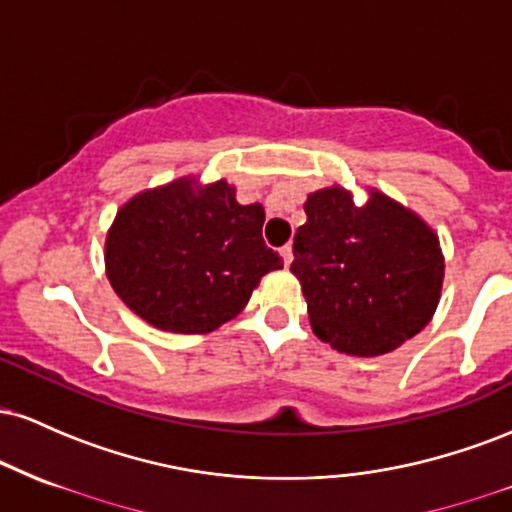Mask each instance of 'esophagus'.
Wrapping results in <instances>:
<instances>
[{
	"label": "esophagus",
	"instance_id": "esophagus-1",
	"mask_svg": "<svg viewBox=\"0 0 512 512\" xmlns=\"http://www.w3.org/2000/svg\"><path fill=\"white\" fill-rule=\"evenodd\" d=\"M279 252H281V257H284V264H286V267H289V264L293 262V245L286 243Z\"/></svg>",
	"mask_w": 512,
	"mask_h": 512
}]
</instances>
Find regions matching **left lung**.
<instances>
[{"mask_svg":"<svg viewBox=\"0 0 512 512\" xmlns=\"http://www.w3.org/2000/svg\"><path fill=\"white\" fill-rule=\"evenodd\" d=\"M293 238L313 332L351 356H383L419 334L436 313L445 257L419 214L383 192L366 204L344 187L310 192Z\"/></svg>","mask_w":512,"mask_h":512,"instance_id":"left-lung-1","label":"left lung"}]
</instances>
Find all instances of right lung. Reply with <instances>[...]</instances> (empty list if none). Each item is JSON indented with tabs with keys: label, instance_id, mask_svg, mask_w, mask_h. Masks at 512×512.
Wrapping results in <instances>:
<instances>
[{
	"label": "right lung",
	"instance_id": "right-lung-1",
	"mask_svg": "<svg viewBox=\"0 0 512 512\" xmlns=\"http://www.w3.org/2000/svg\"><path fill=\"white\" fill-rule=\"evenodd\" d=\"M262 204H238L226 180L185 175L139 192L105 236V274L151 327L207 334L233 320L264 274L284 267L262 240Z\"/></svg>",
	"mask_w": 512,
	"mask_h": 512
}]
</instances>
